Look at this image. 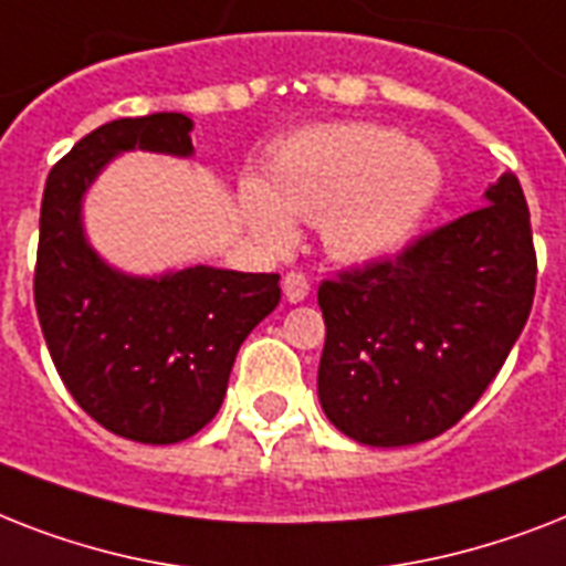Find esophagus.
<instances>
[{"instance_id":"1","label":"esophagus","mask_w":566,"mask_h":566,"mask_svg":"<svg viewBox=\"0 0 566 566\" xmlns=\"http://www.w3.org/2000/svg\"><path fill=\"white\" fill-rule=\"evenodd\" d=\"M284 296L291 302H302L311 293V279L305 273H287L282 279Z\"/></svg>"}]
</instances>
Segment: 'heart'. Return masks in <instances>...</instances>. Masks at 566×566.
<instances>
[{
	"instance_id": "b5f03b06",
	"label": "heart",
	"mask_w": 566,
	"mask_h": 566,
	"mask_svg": "<svg viewBox=\"0 0 566 566\" xmlns=\"http://www.w3.org/2000/svg\"><path fill=\"white\" fill-rule=\"evenodd\" d=\"M443 190L438 155L378 123H328L284 137L270 158V190L243 185L252 229L273 247L293 238V217L323 222L332 255L376 261L413 238Z\"/></svg>"
}]
</instances>
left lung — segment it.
Returning <instances> with one entry per match:
<instances>
[{
  "mask_svg": "<svg viewBox=\"0 0 566 566\" xmlns=\"http://www.w3.org/2000/svg\"><path fill=\"white\" fill-rule=\"evenodd\" d=\"M484 202L399 255L319 282V405L346 438H438L502 370L535 302L537 255L517 176L505 172Z\"/></svg>",
  "mask_w": 566,
  "mask_h": 566,
  "instance_id": "1",
  "label": "left lung"
}]
</instances>
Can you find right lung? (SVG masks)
Returning <instances> with one entry per match:
<instances>
[{
	"instance_id": "1",
	"label": "right lung",
	"mask_w": 566,
	"mask_h": 566,
	"mask_svg": "<svg viewBox=\"0 0 566 566\" xmlns=\"http://www.w3.org/2000/svg\"><path fill=\"white\" fill-rule=\"evenodd\" d=\"M185 114L111 119L52 167L40 202L34 308L73 399L119 438L179 443L220 411L247 335L279 305V273L190 266L114 273L84 243L78 202L123 149L190 155Z\"/></svg>"
}]
</instances>
